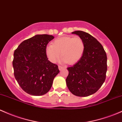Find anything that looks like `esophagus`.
Masks as SVG:
<instances>
[{"label":"esophagus","mask_w":122,"mask_h":122,"mask_svg":"<svg viewBox=\"0 0 122 122\" xmlns=\"http://www.w3.org/2000/svg\"><path fill=\"white\" fill-rule=\"evenodd\" d=\"M58 69L60 71H61L62 69H64V67H63V66H58Z\"/></svg>","instance_id":"1"}]
</instances>
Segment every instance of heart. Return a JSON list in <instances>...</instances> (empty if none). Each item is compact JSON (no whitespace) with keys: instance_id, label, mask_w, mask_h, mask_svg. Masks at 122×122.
I'll return each instance as SVG.
<instances>
[{"instance_id":"obj_1","label":"heart","mask_w":122,"mask_h":122,"mask_svg":"<svg viewBox=\"0 0 122 122\" xmlns=\"http://www.w3.org/2000/svg\"><path fill=\"white\" fill-rule=\"evenodd\" d=\"M85 44L80 37L65 36L56 39L51 45L46 47V55L51 62L54 63L60 57L62 62L73 64L78 62L83 56Z\"/></svg>"}]
</instances>
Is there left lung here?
I'll use <instances>...</instances> for the list:
<instances>
[{
  "label": "left lung",
  "instance_id": "1",
  "mask_svg": "<svg viewBox=\"0 0 122 122\" xmlns=\"http://www.w3.org/2000/svg\"><path fill=\"white\" fill-rule=\"evenodd\" d=\"M85 44L83 56L77 63L67 68L69 74L66 85L73 95L87 97L98 90L105 81L107 71V57L101 44L89 33L76 30Z\"/></svg>",
  "mask_w": 122,
  "mask_h": 122
}]
</instances>
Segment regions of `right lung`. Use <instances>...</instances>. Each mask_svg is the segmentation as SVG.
Here are the masks:
<instances>
[{
	"label": "right lung",
	"instance_id": "add662e5",
	"mask_svg": "<svg viewBox=\"0 0 122 122\" xmlns=\"http://www.w3.org/2000/svg\"><path fill=\"white\" fill-rule=\"evenodd\" d=\"M54 37L36 35L21 43L14 51L13 66L18 85L32 96H42L50 90L53 80L60 72L46 55L48 43Z\"/></svg>",
	"mask_w": 122,
	"mask_h": 122
}]
</instances>
